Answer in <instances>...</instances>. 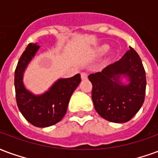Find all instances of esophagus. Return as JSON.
Masks as SVG:
<instances>
[{
  "mask_svg": "<svg viewBox=\"0 0 158 158\" xmlns=\"http://www.w3.org/2000/svg\"><path fill=\"white\" fill-rule=\"evenodd\" d=\"M81 80H86L87 78V74L85 72H82L81 73Z\"/></svg>",
  "mask_w": 158,
  "mask_h": 158,
  "instance_id": "1",
  "label": "esophagus"
}]
</instances>
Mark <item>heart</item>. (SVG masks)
Listing matches in <instances>:
<instances>
[{"instance_id": "b5f03b06", "label": "heart", "mask_w": 158, "mask_h": 158, "mask_svg": "<svg viewBox=\"0 0 158 158\" xmlns=\"http://www.w3.org/2000/svg\"><path fill=\"white\" fill-rule=\"evenodd\" d=\"M109 49V45L106 44H101V45H98V47L95 48V53H96L98 55H102L103 54H105Z\"/></svg>"}]
</instances>
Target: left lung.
I'll list each match as a JSON object with an SVG mask.
<instances>
[{
	"label": "left lung",
	"instance_id": "obj_1",
	"mask_svg": "<svg viewBox=\"0 0 158 158\" xmlns=\"http://www.w3.org/2000/svg\"><path fill=\"white\" fill-rule=\"evenodd\" d=\"M130 49L119 60L106 66L101 72L88 76L93 84L92 98L95 110L108 121H129L144 103L146 72L139 55L131 47Z\"/></svg>",
	"mask_w": 158,
	"mask_h": 158
}]
</instances>
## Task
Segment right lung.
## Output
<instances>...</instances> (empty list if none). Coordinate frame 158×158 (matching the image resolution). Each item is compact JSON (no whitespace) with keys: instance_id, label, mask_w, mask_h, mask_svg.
Segmentation results:
<instances>
[{"instance_id":"right-lung-1","label":"right lung","mask_w":158,"mask_h":158,"mask_svg":"<svg viewBox=\"0 0 158 158\" xmlns=\"http://www.w3.org/2000/svg\"><path fill=\"white\" fill-rule=\"evenodd\" d=\"M40 48L37 43L27 46L16 67L14 85L21 114L33 125L44 128L55 125L65 116L71 95L81 82V76L58 79L49 90L40 95L27 90L23 83L24 72Z\"/></svg>"}]
</instances>
